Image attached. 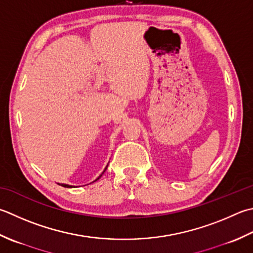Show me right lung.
Returning a JSON list of instances; mask_svg holds the SVG:
<instances>
[{"mask_svg":"<svg viewBox=\"0 0 253 253\" xmlns=\"http://www.w3.org/2000/svg\"><path fill=\"white\" fill-rule=\"evenodd\" d=\"M106 169H107V167L105 168V170H106ZM105 170H104V171H105ZM98 179H100V177H97V180H98ZM95 181H96V180H95ZM61 186H63V187H72L71 185H68V184H61Z\"/></svg>","mask_w":253,"mask_h":253,"instance_id":"right-lung-1","label":"right lung"}]
</instances>
